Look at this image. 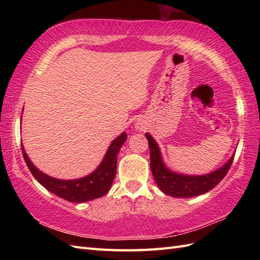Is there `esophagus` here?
Here are the masks:
<instances>
[{
  "label": "esophagus",
  "instance_id": "obj_1",
  "mask_svg": "<svg viewBox=\"0 0 260 260\" xmlns=\"http://www.w3.org/2000/svg\"><path fill=\"white\" fill-rule=\"evenodd\" d=\"M137 127H139V128H141V127H140V126H137Z\"/></svg>",
  "mask_w": 260,
  "mask_h": 260
}]
</instances>
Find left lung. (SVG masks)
Instances as JSON below:
<instances>
[{
	"label": "left lung",
	"instance_id": "left-lung-1",
	"mask_svg": "<svg viewBox=\"0 0 260 260\" xmlns=\"http://www.w3.org/2000/svg\"><path fill=\"white\" fill-rule=\"evenodd\" d=\"M146 139L150 145L151 171L159 190L174 198H191L203 194L220 183L234 162V155L223 167L206 175H185L172 172L169 170L162 159L159 147L153 137L146 133Z\"/></svg>",
	"mask_w": 260,
	"mask_h": 260
}]
</instances>
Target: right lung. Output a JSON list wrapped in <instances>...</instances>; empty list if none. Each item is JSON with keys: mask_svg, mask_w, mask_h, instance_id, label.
Listing matches in <instances>:
<instances>
[{"mask_svg": "<svg viewBox=\"0 0 260 260\" xmlns=\"http://www.w3.org/2000/svg\"><path fill=\"white\" fill-rule=\"evenodd\" d=\"M126 139L127 134L124 132L110 144L99 167L91 174L77 180H59L45 174L30 161L23 145H21V148L27 168L39 183L59 198L69 202L80 203L101 198L109 191L116 175L117 155Z\"/></svg>", "mask_w": 260, "mask_h": 260, "instance_id": "right-lung-1", "label": "right lung"}]
</instances>
